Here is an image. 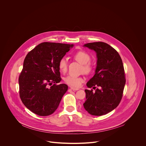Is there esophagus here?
I'll return each instance as SVG.
<instances>
[{
    "instance_id": "esophagus-1",
    "label": "esophagus",
    "mask_w": 146,
    "mask_h": 146,
    "mask_svg": "<svg viewBox=\"0 0 146 146\" xmlns=\"http://www.w3.org/2000/svg\"><path fill=\"white\" fill-rule=\"evenodd\" d=\"M73 91H77L79 90V88H74V87H71L70 88Z\"/></svg>"
}]
</instances>
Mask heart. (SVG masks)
Wrapping results in <instances>:
<instances>
[{
  "label": "heart",
  "mask_w": 146,
  "mask_h": 146,
  "mask_svg": "<svg viewBox=\"0 0 146 146\" xmlns=\"http://www.w3.org/2000/svg\"><path fill=\"white\" fill-rule=\"evenodd\" d=\"M74 58L80 63L82 64V70L85 73H91L93 70L94 67L90 63L91 56L86 51L80 50L74 53L73 55ZM58 68L60 72L65 73L68 68V60L65 58H62L58 62ZM64 82L72 87H79L82 83L84 82V78L82 77H76L72 76H68L64 79Z\"/></svg>",
  "instance_id": "obj_1"
}]
</instances>
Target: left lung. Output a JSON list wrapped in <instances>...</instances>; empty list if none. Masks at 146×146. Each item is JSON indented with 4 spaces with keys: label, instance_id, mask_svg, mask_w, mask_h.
I'll use <instances>...</instances> for the list:
<instances>
[{
    "label": "left lung",
    "instance_id": "1",
    "mask_svg": "<svg viewBox=\"0 0 146 146\" xmlns=\"http://www.w3.org/2000/svg\"><path fill=\"white\" fill-rule=\"evenodd\" d=\"M97 55L95 74L87 83L84 108L91 115H105L115 109L123 95L126 79L122 61L118 52L108 44L98 41L84 44Z\"/></svg>",
    "mask_w": 146,
    "mask_h": 146
}]
</instances>
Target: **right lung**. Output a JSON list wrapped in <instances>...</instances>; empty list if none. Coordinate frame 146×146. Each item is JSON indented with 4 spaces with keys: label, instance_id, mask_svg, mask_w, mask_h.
<instances>
[{
    "label": "right lung",
    "instance_id": "add662e5",
    "mask_svg": "<svg viewBox=\"0 0 146 146\" xmlns=\"http://www.w3.org/2000/svg\"><path fill=\"white\" fill-rule=\"evenodd\" d=\"M73 44L44 42L29 51L19 78V94L24 105L40 116L52 114L67 91L61 81L59 60Z\"/></svg>",
    "mask_w": 146,
    "mask_h": 146
}]
</instances>
